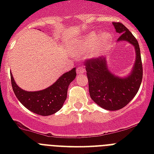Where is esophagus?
<instances>
[{"mask_svg": "<svg viewBox=\"0 0 154 154\" xmlns=\"http://www.w3.org/2000/svg\"><path fill=\"white\" fill-rule=\"evenodd\" d=\"M77 73H79V74H82V73H85V69L84 68H82V67L77 68Z\"/></svg>", "mask_w": 154, "mask_h": 154, "instance_id": "1", "label": "esophagus"}]
</instances>
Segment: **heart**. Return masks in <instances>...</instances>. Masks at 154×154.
<instances>
[{
  "label": "heart",
  "mask_w": 154,
  "mask_h": 154,
  "mask_svg": "<svg viewBox=\"0 0 154 154\" xmlns=\"http://www.w3.org/2000/svg\"><path fill=\"white\" fill-rule=\"evenodd\" d=\"M112 40L113 36L111 32H105L100 34L99 32H92L78 38L71 51L75 57H79L89 51V57H98L111 45Z\"/></svg>",
  "instance_id": "obj_1"
}]
</instances>
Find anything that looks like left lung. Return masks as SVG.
I'll return each instance as SVG.
<instances>
[{"label": "left lung", "instance_id": "left-lung-1", "mask_svg": "<svg viewBox=\"0 0 154 154\" xmlns=\"http://www.w3.org/2000/svg\"><path fill=\"white\" fill-rule=\"evenodd\" d=\"M112 25L116 32L121 34L117 42H129L135 49L136 58L130 72L125 77L115 75L109 69L106 57H98L85 63L92 100L109 111L121 109L136 96L143 75L141 52L137 39L122 23L112 22Z\"/></svg>", "mask_w": 154, "mask_h": 154}]
</instances>
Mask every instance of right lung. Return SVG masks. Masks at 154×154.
<instances>
[{
  "label": "right lung",
  "instance_id": "1",
  "mask_svg": "<svg viewBox=\"0 0 154 154\" xmlns=\"http://www.w3.org/2000/svg\"><path fill=\"white\" fill-rule=\"evenodd\" d=\"M13 92L26 109L41 116H49L62 108L67 97L68 87L75 79L76 68L63 73L53 85L39 91H25L18 86L10 73Z\"/></svg>",
  "mask_w": 154,
  "mask_h": 154
}]
</instances>
